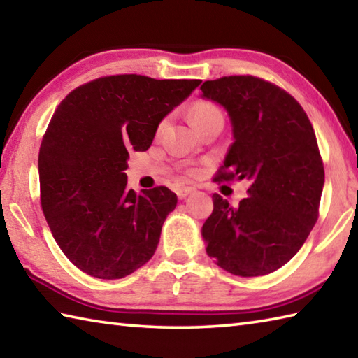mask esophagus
Instances as JSON below:
<instances>
[{
	"label": "esophagus",
	"instance_id": "1",
	"mask_svg": "<svg viewBox=\"0 0 358 358\" xmlns=\"http://www.w3.org/2000/svg\"><path fill=\"white\" fill-rule=\"evenodd\" d=\"M178 193V198L179 199H185L188 194L194 193V188L193 187H184V188H179V190L176 192Z\"/></svg>",
	"mask_w": 358,
	"mask_h": 358
}]
</instances>
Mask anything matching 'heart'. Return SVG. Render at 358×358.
I'll return each mask as SVG.
<instances>
[{"instance_id": "obj_1", "label": "heart", "mask_w": 358, "mask_h": 358, "mask_svg": "<svg viewBox=\"0 0 358 358\" xmlns=\"http://www.w3.org/2000/svg\"><path fill=\"white\" fill-rule=\"evenodd\" d=\"M192 120L194 126H199L201 123H204V121L215 118V117H222L221 115V110L218 109L217 106H213L212 103H206V101H199V103L194 104L192 107ZM165 124V121L162 123V126Z\"/></svg>"}]
</instances>
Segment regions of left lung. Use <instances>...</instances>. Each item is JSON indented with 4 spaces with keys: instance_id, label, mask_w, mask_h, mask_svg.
Here are the masks:
<instances>
[{
    "instance_id": "1",
    "label": "left lung",
    "mask_w": 358,
    "mask_h": 358,
    "mask_svg": "<svg viewBox=\"0 0 358 358\" xmlns=\"http://www.w3.org/2000/svg\"><path fill=\"white\" fill-rule=\"evenodd\" d=\"M201 90L232 123L234 143L213 180L251 182L238 207L213 194L206 251L231 274H269L299 251L318 220L324 165L313 126L289 93L251 74L206 80Z\"/></svg>"
}]
</instances>
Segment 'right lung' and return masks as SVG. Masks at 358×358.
<instances>
[{
    "label": "right lung",
    "instance_id": "right-lung-1",
    "mask_svg": "<svg viewBox=\"0 0 358 358\" xmlns=\"http://www.w3.org/2000/svg\"><path fill=\"white\" fill-rule=\"evenodd\" d=\"M201 84L113 74L70 92L38 152L40 202L54 240L96 279L132 274L156 252L178 198L166 187L127 190L131 151H146L159 123Z\"/></svg>",
    "mask_w": 358,
    "mask_h": 358
}]
</instances>
